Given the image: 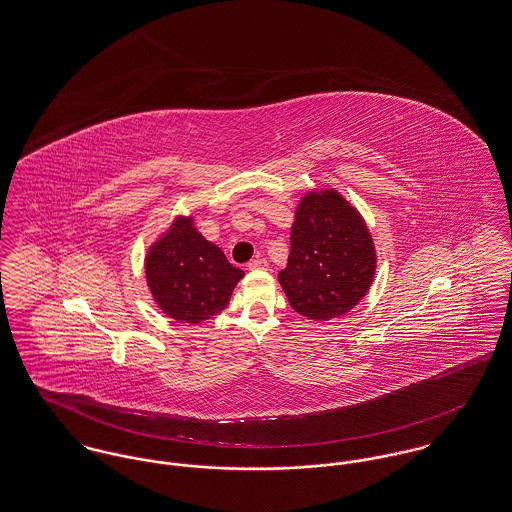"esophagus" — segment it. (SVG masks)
Wrapping results in <instances>:
<instances>
[{"label":"esophagus","mask_w":512,"mask_h":512,"mask_svg":"<svg viewBox=\"0 0 512 512\" xmlns=\"http://www.w3.org/2000/svg\"><path fill=\"white\" fill-rule=\"evenodd\" d=\"M247 267H249L251 271H265V269H269V263H267V259L257 257V259H253Z\"/></svg>","instance_id":"esophagus-1"}]
</instances>
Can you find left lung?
<instances>
[{
    "label": "left lung",
    "instance_id": "8db88e82",
    "mask_svg": "<svg viewBox=\"0 0 512 512\" xmlns=\"http://www.w3.org/2000/svg\"><path fill=\"white\" fill-rule=\"evenodd\" d=\"M377 255L371 234L340 193H307L290 232V255L278 272L290 305L307 319L348 313L369 292Z\"/></svg>",
    "mask_w": 512,
    "mask_h": 512
}]
</instances>
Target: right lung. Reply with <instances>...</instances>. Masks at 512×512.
<instances>
[{
    "instance_id": "obj_1",
    "label": "right lung",
    "mask_w": 512,
    "mask_h": 512,
    "mask_svg": "<svg viewBox=\"0 0 512 512\" xmlns=\"http://www.w3.org/2000/svg\"><path fill=\"white\" fill-rule=\"evenodd\" d=\"M147 282L158 307L181 323H203L220 313L243 278L218 245L205 240L193 218H176L147 253Z\"/></svg>"
}]
</instances>
